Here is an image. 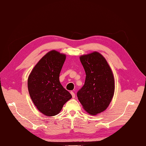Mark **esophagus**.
I'll use <instances>...</instances> for the list:
<instances>
[{
	"label": "esophagus",
	"instance_id": "1",
	"mask_svg": "<svg viewBox=\"0 0 146 146\" xmlns=\"http://www.w3.org/2000/svg\"><path fill=\"white\" fill-rule=\"evenodd\" d=\"M70 94H71V95H72V98H75L76 95H75V94H74V92H70Z\"/></svg>",
	"mask_w": 146,
	"mask_h": 146
}]
</instances>
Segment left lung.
<instances>
[{
	"instance_id": "left-lung-1",
	"label": "left lung",
	"mask_w": 146,
	"mask_h": 146,
	"mask_svg": "<svg viewBox=\"0 0 146 146\" xmlns=\"http://www.w3.org/2000/svg\"><path fill=\"white\" fill-rule=\"evenodd\" d=\"M86 77L83 87L77 93L84 109L96 115L108 108L114 94L112 70L104 57L98 52L80 57Z\"/></svg>"
}]
</instances>
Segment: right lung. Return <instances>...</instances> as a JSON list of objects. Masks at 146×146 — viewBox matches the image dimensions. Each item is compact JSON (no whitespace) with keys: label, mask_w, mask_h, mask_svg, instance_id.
<instances>
[{"label":"right lung","mask_w":146,"mask_h":146,"mask_svg":"<svg viewBox=\"0 0 146 146\" xmlns=\"http://www.w3.org/2000/svg\"><path fill=\"white\" fill-rule=\"evenodd\" d=\"M66 56L52 50L35 65L28 77L29 95L37 109L47 116L59 114L72 98L59 81V74Z\"/></svg>","instance_id":"1"}]
</instances>
